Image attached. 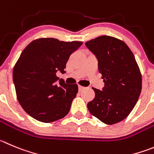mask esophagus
<instances>
[{
	"mask_svg": "<svg viewBox=\"0 0 154 154\" xmlns=\"http://www.w3.org/2000/svg\"><path fill=\"white\" fill-rule=\"evenodd\" d=\"M78 88H79V91H81V90H84V89H85V87H83V86H80V85H79Z\"/></svg>",
	"mask_w": 154,
	"mask_h": 154,
	"instance_id": "34e87169",
	"label": "esophagus"
}]
</instances>
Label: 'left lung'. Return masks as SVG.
Wrapping results in <instances>:
<instances>
[{
  "label": "left lung",
  "mask_w": 154,
  "mask_h": 154,
  "mask_svg": "<svg viewBox=\"0 0 154 154\" xmlns=\"http://www.w3.org/2000/svg\"><path fill=\"white\" fill-rule=\"evenodd\" d=\"M98 59L105 86L93 88L95 98L87 103L90 112L107 125L124 120L135 106L142 88V77L134 55L122 40L101 35L86 42Z\"/></svg>",
  "instance_id": "left-lung-1"
}]
</instances>
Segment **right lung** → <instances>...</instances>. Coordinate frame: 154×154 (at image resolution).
<instances>
[{
    "label": "right lung",
    "mask_w": 154,
    "mask_h": 154,
    "mask_svg": "<svg viewBox=\"0 0 154 154\" xmlns=\"http://www.w3.org/2000/svg\"><path fill=\"white\" fill-rule=\"evenodd\" d=\"M83 44L54 38L35 39L24 48L13 70L17 98L24 111L45 123L53 122L69 112L78 92L77 84L57 80L69 57Z\"/></svg>",
    "instance_id": "obj_1"
}]
</instances>
